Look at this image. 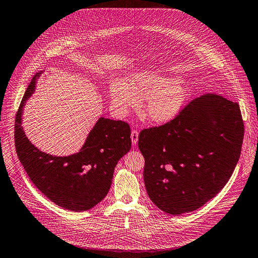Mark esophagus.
<instances>
[{
	"mask_svg": "<svg viewBox=\"0 0 258 258\" xmlns=\"http://www.w3.org/2000/svg\"><path fill=\"white\" fill-rule=\"evenodd\" d=\"M131 141L133 145H137L139 141V132L138 130H132L131 131Z\"/></svg>",
	"mask_w": 258,
	"mask_h": 258,
	"instance_id": "1",
	"label": "esophagus"
}]
</instances>
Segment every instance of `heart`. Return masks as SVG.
Returning a JSON list of instances; mask_svg holds the SVG:
<instances>
[{
	"instance_id": "heart-1",
	"label": "heart",
	"mask_w": 258,
	"mask_h": 258,
	"mask_svg": "<svg viewBox=\"0 0 258 258\" xmlns=\"http://www.w3.org/2000/svg\"><path fill=\"white\" fill-rule=\"evenodd\" d=\"M189 96V88L181 80L154 73H137L129 76L127 82L115 79L110 84L112 106L117 115L125 116L144 100L142 114L154 123L177 117Z\"/></svg>"
}]
</instances>
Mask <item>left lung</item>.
<instances>
[{"mask_svg": "<svg viewBox=\"0 0 258 258\" xmlns=\"http://www.w3.org/2000/svg\"><path fill=\"white\" fill-rule=\"evenodd\" d=\"M243 132L239 105L211 93L191 100L167 123L142 130L139 148L150 200L170 215L201 208L231 178Z\"/></svg>", "mask_w": 258, "mask_h": 258, "instance_id": "left-lung-1", "label": "left lung"}]
</instances>
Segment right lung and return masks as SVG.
I'll use <instances>...</instances> for the list:
<instances>
[{
	"label": "right lung",
	"instance_id": "obj_1",
	"mask_svg": "<svg viewBox=\"0 0 258 258\" xmlns=\"http://www.w3.org/2000/svg\"><path fill=\"white\" fill-rule=\"evenodd\" d=\"M41 74L30 81L16 115L19 160L36 187L58 207L72 212L90 210L106 197L117 162L131 149L130 127L125 121L99 117L77 153L57 157L42 152L29 142L22 127L23 108Z\"/></svg>",
	"mask_w": 258,
	"mask_h": 258
}]
</instances>
